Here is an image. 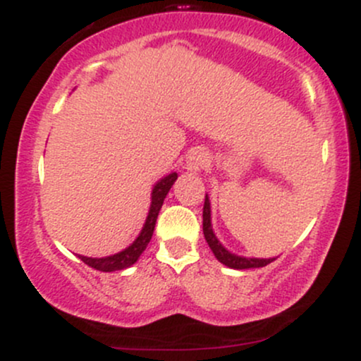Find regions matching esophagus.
Segmentation results:
<instances>
[{
  "label": "esophagus",
  "instance_id": "1",
  "mask_svg": "<svg viewBox=\"0 0 361 361\" xmlns=\"http://www.w3.org/2000/svg\"><path fill=\"white\" fill-rule=\"evenodd\" d=\"M207 166V154L202 151H193L186 159V169L188 171H198V169Z\"/></svg>",
  "mask_w": 361,
  "mask_h": 361
}]
</instances>
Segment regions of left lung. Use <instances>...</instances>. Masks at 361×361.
Here are the masks:
<instances>
[{"label": "left lung", "instance_id": "8db88e82", "mask_svg": "<svg viewBox=\"0 0 361 361\" xmlns=\"http://www.w3.org/2000/svg\"><path fill=\"white\" fill-rule=\"evenodd\" d=\"M204 235L205 241L209 243L210 250L215 255V258L221 261L222 264L226 267L234 268V270H247V268H261L270 264L271 261H275V258H268V259H259V258H241V256L231 255L229 251H226L222 247V244L217 241L215 234L212 233V227H210V204H209V197L205 195V204H204Z\"/></svg>", "mask_w": 361, "mask_h": 361}]
</instances>
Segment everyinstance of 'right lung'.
Returning <instances> with one entry per match:
<instances>
[{
  "instance_id": "right-lung-1",
  "label": "right lung",
  "mask_w": 361,
  "mask_h": 361,
  "mask_svg": "<svg viewBox=\"0 0 361 361\" xmlns=\"http://www.w3.org/2000/svg\"><path fill=\"white\" fill-rule=\"evenodd\" d=\"M176 178H178L176 173H171V175L163 178V180L154 186V190H152L151 209H149V215L146 219V224H144L142 233L139 234V238L135 239L127 250L118 252V255L109 256V258H86V256H80L82 263H86L88 267L94 268V270L98 271H117V270H126V268L132 267V264L139 259V256L142 255V251L146 250L149 241H151L152 233H154L157 214H159L164 198H166L169 188H171L173 183H175Z\"/></svg>"
}]
</instances>
